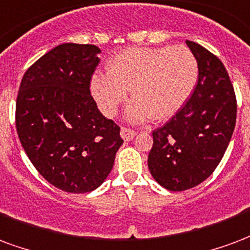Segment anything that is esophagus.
<instances>
[{
    "label": "esophagus",
    "instance_id": "obj_1",
    "mask_svg": "<svg viewBox=\"0 0 250 250\" xmlns=\"http://www.w3.org/2000/svg\"><path fill=\"white\" fill-rule=\"evenodd\" d=\"M134 136H136V132H134L133 129L125 126L121 127V137H123L125 141H130V140L134 138Z\"/></svg>",
    "mask_w": 250,
    "mask_h": 250
}]
</instances>
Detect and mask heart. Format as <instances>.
I'll return each mask as SVG.
<instances>
[{
	"instance_id": "1",
	"label": "heart",
	"mask_w": 250,
	"mask_h": 250,
	"mask_svg": "<svg viewBox=\"0 0 250 250\" xmlns=\"http://www.w3.org/2000/svg\"><path fill=\"white\" fill-rule=\"evenodd\" d=\"M107 73L93 76L90 92L101 112L113 117L126 101L130 121L165 120L184 106L196 86L197 60L184 45L170 48H129L107 62Z\"/></svg>"
}]
</instances>
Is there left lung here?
Listing matches in <instances>:
<instances>
[{
    "instance_id": "8db88e82",
    "label": "left lung",
    "mask_w": 250,
    "mask_h": 250,
    "mask_svg": "<svg viewBox=\"0 0 250 250\" xmlns=\"http://www.w3.org/2000/svg\"><path fill=\"white\" fill-rule=\"evenodd\" d=\"M198 65V81L184 106L153 130L147 167L160 185L173 192L197 187L217 167L236 126L237 100L224 63L187 41Z\"/></svg>"
}]
</instances>
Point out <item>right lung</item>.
Returning a JSON list of instances; mask_svg holds the SVG:
<instances>
[{
	"label": "right lung",
	"mask_w": 250,
	"mask_h": 250,
	"mask_svg": "<svg viewBox=\"0 0 250 250\" xmlns=\"http://www.w3.org/2000/svg\"><path fill=\"white\" fill-rule=\"evenodd\" d=\"M101 52L62 43L25 72L16 103V127L38 173L63 192H92L105 181L124 140L90 94Z\"/></svg>",
	"instance_id": "right-lung-1"
}]
</instances>
